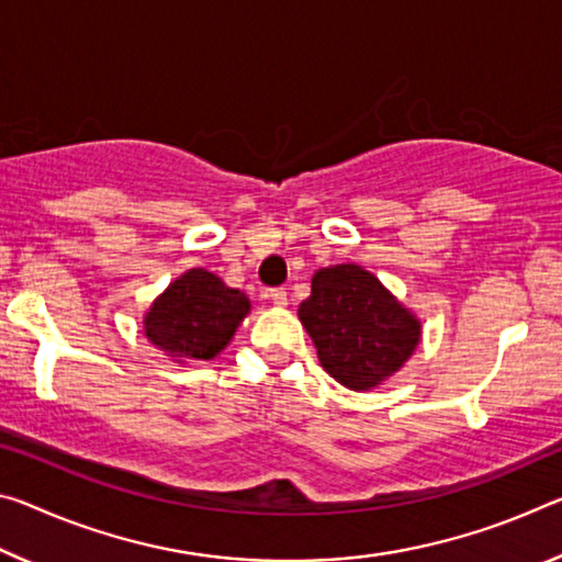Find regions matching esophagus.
<instances>
[{
  "instance_id": "obj_1",
  "label": "esophagus",
  "mask_w": 562,
  "mask_h": 562,
  "mask_svg": "<svg viewBox=\"0 0 562 562\" xmlns=\"http://www.w3.org/2000/svg\"><path fill=\"white\" fill-rule=\"evenodd\" d=\"M267 297H270L278 307H284V305H288V292H284L282 288H274V290H270V292H267Z\"/></svg>"
}]
</instances>
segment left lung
I'll return each instance as SVG.
<instances>
[{
	"label": "left lung",
	"mask_w": 562,
	"mask_h": 562,
	"mask_svg": "<svg viewBox=\"0 0 562 562\" xmlns=\"http://www.w3.org/2000/svg\"><path fill=\"white\" fill-rule=\"evenodd\" d=\"M297 317L329 378L370 393L397 375L423 340V323L355 262L319 267Z\"/></svg>",
	"instance_id": "left-lung-1"
}]
</instances>
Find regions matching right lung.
<instances>
[{
  "mask_svg": "<svg viewBox=\"0 0 562 562\" xmlns=\"http://www.w3.org/2000/svg\"><path fill=\"white\" fill-rule=\"evenodd\" d=\"M245 292L227 288L215 272L192 267L167 284L142 317L145 337L169 360H212L233 342L249 315Z\"/></svg>",
  "mask_w": 562,
  "mask_h": 562,
  "instance_id": "obj_1",
  "label": "right lung"
}]
</instances>
